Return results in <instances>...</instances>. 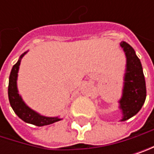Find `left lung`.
<instances>
[{"instance_id": "obj_1", "label": "left lung", "mask_w": 154, "mask_h": 154, "mask_svg": "<svg viewBox=\"0 0 154 154\" xmlns=\"http://www.w3.org/2000/svg\"><path fill=\"white\" fill-rule=\"evenodd\" d=\"M120 46L127 57V68L124 76L123 94L119 100L122 111L121 121H126L139 113L146 99V84L141 63L134 49L125 41Z\"/></svg>"}]
</instances>
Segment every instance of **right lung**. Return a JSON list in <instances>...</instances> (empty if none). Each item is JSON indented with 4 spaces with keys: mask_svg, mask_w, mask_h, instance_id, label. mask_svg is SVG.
<instances>
[{
    "mask_svg": "<svg viewBox=\"0 0 154 154\" xmlns=\"http://www.w3.org/2000/svg\"><path fill=\"white\" fill-rule=\"evenodd\" d=\"M26 54V51L20 56L19 60L14 64L12 68L10 76H9V86H8V97H9V102L10 104L14 110V113L17 115L19 118H21L26 123L32 124L37 127H42L54 124L57 121H60L61 119L59 117H48L43 116L38 114L37 112L33 111L32 109L29 108L22 100L21 96L18 93V90H17V73L19 70V66L22 57Z\"/></svg>",
    "mask_w": 154,
    "mask_h": 154,
    "instance_id": "add662e5",
    "label": "right lung"
}]
</instances>
